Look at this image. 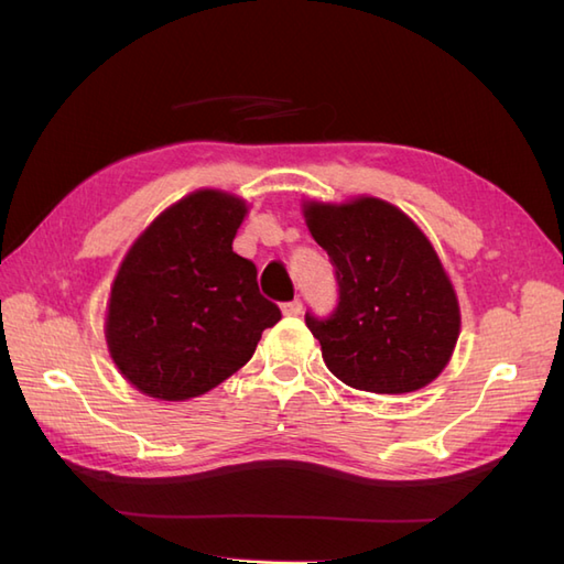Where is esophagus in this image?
<instances>
[{
  "label": "esophagus",
  "instance_id": "esophagus-1",
  "mask_svg": "<svg viewBox=\"0 0 564 564\" xmlns=\"http://www.w3.org/2000/svg\"><path fill=\"white\" fill-rule=\"evenodd\" d=\"M303 313V303L297 301H291V303H283V315H289V317H295V315H301Z\"/></svg>",
  "mask_w": 564,
  "mask_h": 564
}]
</instances>
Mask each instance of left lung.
<instances>
[{"mask_svg": "<svg viewBox=\"0 0 564 564\" xmlns=\"http://www.w3.org/2000/svg\"><path fill=\"white\" fill-rule=\"evenodd\" d=\"M303 215L339 283V305L327 319L305 315L332 373L378 394L436 380L458 341L460 307L426 235L373 196L305 200Z\"/></svg>", "mask_w": 564, "mask_h": 564, "instance_id": "8db88e82", "label": "left lung"}]
</instances>
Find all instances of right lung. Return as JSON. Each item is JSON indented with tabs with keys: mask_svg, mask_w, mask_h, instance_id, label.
Masks as SVG:
<instances>
[{
	"mask_svg": "<svg viewBox=\"0 0 564 564\" xmlns=\"http://www.w3.org/2000/svg\"><path fill=\"white\" fill-rule=\"evenodd\" d=\"M247 203L200 188L154 218L121 261L106 344L130 386L182 402L242 368L281 310L259 293L257 267L232 251Z\"/></svg>",
	"mask_w": 564,
	"mask_h": 564,
	"instance_id": "right-lung-1",
	"label": "right lung"
}]
</instances>
